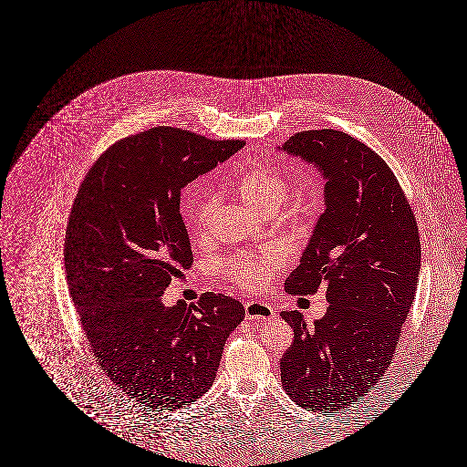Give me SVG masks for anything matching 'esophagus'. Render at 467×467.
<instances>
[{
  "instance_id": "obj_1",
  "label": "esophagus",
  "mask_w": 467,
  "mask_h": 467,
  "mask_svg": "<svg viewBox=\"0 0 467 467\" xmlns=\"http://www.w3.org/2000/svg\"><path fill=\"white\" fill-rule=\"evenodd\" d=\"M244 314L248 319H273L275 310L264 302H244Z\"/></svg>"
}]
</instances>
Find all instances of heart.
Wrapping results in <instances>:
<instances>
[{"instance_id":"1","label":"heart","mask_w":467,"mask_h":467,"mask_svg":"<svg viewBox=\"0 0 467 467\" xmlns=\"http://www.w3.org/2000/svg\"><path fill=\"white\" fill-rule=\"evenodd\" d=\"M234 192L250 209L273 213L290 194V181L273 165H257L242 172L234 181ZM217 198L207 196L194 213L196 234L203 236L209 229ZM283 264V254L275 248H264L258 254H242L219 264L225 279L243 290H260L271 281V274Z\"/></svg>"}]
</instances>
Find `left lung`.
Returning a JSON list of instances; mask_svg holds the SVG:
<instances>
[{
    "instance_id": "left-lung-1",
    "label": "left lung",
    "mask_w": 467,
    "mask_h": 467,
    "mask_svg": "<svg viewBox=\"0 0 467 467\" xmlns=\"http://www.w3.org/2000/svg\"><path fill=\"white\" fill-rule=\"evenodd\" d=\"M281 150L326 179V210L285 290L312 295L324 283L329 302L314 326L281 312L295 333L281 383L308 410H338L372 389L395 355L418 288V223L388 163L347 132L302 130Z\"/></svg>"
}]
</instances>
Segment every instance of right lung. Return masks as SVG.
Wrapping results in <instances>:
<instances>
[{"mask_svg":"<svg viewBox=\"0 0 467 467\" xmlns=\"http://www.w3.org/2000/svg\"><path fill=\"white\" fill-rule=\"evenodd\" d=\"M244 143L146 129L110 146L84 177L65 233V273L89 348L110 381L148 409L172 410L209 389L242 304L161 295L193 254L181 190Z\"/></svg>","mask_w":467,"mask_h":467,"instance_id":"add662e5","label":"right lung"}]
</instances>
